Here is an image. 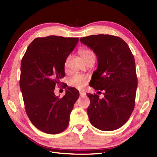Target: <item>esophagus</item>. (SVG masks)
Masks as SVG:
<instances>
[{"label": "esophagus", "instance_id": "esophagus-1", "mask_svg": "<svg viewBox=\"0 0 157 157\" xmlns=\"http://www.w3.org/2000/svg\"><path fill=\"white\" fill-rule=\"evenodd\" d=\"M79 95L80 96H85L86 95V93L83 91H79Z\"/></svg>", "mask_w": 157, "mask_h": 157}]
</instances>
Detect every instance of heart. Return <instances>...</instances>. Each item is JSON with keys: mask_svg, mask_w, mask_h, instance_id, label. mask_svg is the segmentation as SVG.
<instances>
[{"mask_svg": "<svg viewBox=\"0 0 157 157\" xmlns=\"http://www.w3.org/2000/svg\"><path fill=\"white\" fill-rule=\"evenodd\" d=\"M79 54L81 56L83 60L85 62L92 58H95L94 54L92 51L87 49H83L79 51ZM70 56H68L65 61V67L67 66L68 62L70 61ZM88 82V78L86 75L79 74H76L69 79V84L71 87H74L75 88L82 89L84 87L87 82Z\"/></svg>", "mask_w": 157, "mask_h": 157, "instance_id": "b5f03b06", "label": "heart"}]
</instances>
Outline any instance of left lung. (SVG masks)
Here are the masks:
<instances>
[{
    "label": "left lung",
    "instance_id": "obj_1",
    "mask_svg": "<svg viewBox=\"0 0 157 157\" xmlns=\"http://www.w3.org/2000/svg\"><path fill=\"white\" fill-rule=\"evenodd\" d=\"M80 41L96 55L98 68L91 83L104 94L100 98L97 94H87L90 122L101 130L118 129L128 121L135 105L138 83L133 55L128 44L116 36L90 35Z\"/></svg>",
    "mask_w": 157,
    "mask_h": 157
}]
</instances>
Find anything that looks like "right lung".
I'll list each match as a JSON object with an SVG mask.
<instances>
[{"label":"right lung","instance_id":"add662e5","mask_svg":"<svg viewBox=\"0 0 157 157\" xmlns=\"http://www.w3.org/2000/svg\"><path fill=\"white\" fill-rule=\"evenodd\" d=\"M78 37L48 36L32 41L22 59L20 87L27 116L42 132L56 134L66 129L79 91L67 87L63 97L54 90L65 76V61Z\"/></svg>","mask_w":157,"mask_h":157}]
</instances>
